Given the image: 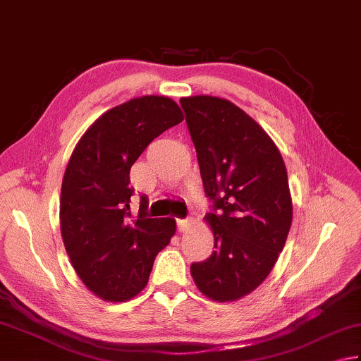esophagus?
Returning a JSON list of instances; mask_svg holds the SVG:
<instances>
[{
  "instance_id": "esophagus-1",
  "label": "esophagus",
  "mask_w": 361,
  "mask_h": 361,
  "mask_svg": "<svg viewBox=\"0 0 361 361\" xmlns=\"http://www.w3.org/2000/svg\"><path fill=\"white\" fill-rule=\"evenodd\" d=\"M188 226H190L188 219H178V229L180 231V233H183V231L188 229Z\"/></svg>"
}]
</instances>
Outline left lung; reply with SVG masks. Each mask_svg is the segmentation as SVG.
<instances>
[{
    "instance_id": "8db88e82",
    "label": "left lung",
    "mask_w": 361,
    "mask_h": 361,
    "mask_svg": "<svg viewBox=\"0 0 361 361\" xmlns=\"http://www.w3.org/2000/svg\"><path fill=\"white\" fill-rule=\"evenodd\" d=\"M180 106L212 202L206 220L215 239L212 255L190 270L204 295L233 302L267 278L286 243V166L269 135L229 100L193 96L180 99Z\"/></svg>"
}]
</instances>
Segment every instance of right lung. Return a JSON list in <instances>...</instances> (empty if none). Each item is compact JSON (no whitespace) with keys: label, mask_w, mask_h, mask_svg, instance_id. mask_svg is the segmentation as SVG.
I'll return each instance as SVG.
<instances>
[{"label":"right lung","mask_w":361,"mask_h":361,"mask_svg":"<svg viewBox=\"0 0 361 361\" xmlns=\"http://www.w3.org/2000/svg\"><path fill=\"white\" fill-rule=\"evenodd\" d=\"M183 114L169 97L114 106L78 141L61 187V234L77 275L104 300L124 302L146 286L155 256L176 233L174 219H151L140 196L132 212L130 168Z\"/></svg>","instance_id":"add662e5"}]
</instances>
